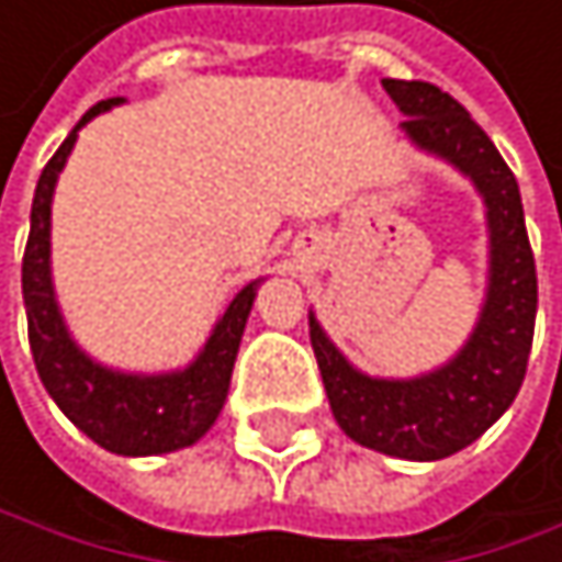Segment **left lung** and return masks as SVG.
I'll return each mask as SVG.
<instances>
[{
    "instance_id": "obj_1",
    "label": "left lung",
    "mask_w": 562,
    "mask_h": 562,
    "mask_svg": "<svg viewBox=\"0 0 562 562\" xmlns=\"http://www.w3.org/2000/svg\"><path fill=\"white\" fill-rule=\"evenodd\" d=\"M406 115L400 130L423 153L457 166L483 195L490 276L463 349L432 373L376 380L359 373L310 313V342L336 423L359 447L400 460H443L480 439L516 400L537 323V262L519 186L473 115L429 82L383 79Z\"/></svg>"
}]
</instances>
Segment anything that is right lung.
I'll use <instances>...</instances> for the list:
<instances>
[{
  "label": "right lung",
  "mask_w": 562,
  "mask_h": 562,
  "mask_svg": "<svg viewBox=\"0 0 562 562\" xmlns=\"http://www.w3.org/2000/svg\"><path fill=\"white\" fill-rule=\"evenodd\" d=\"M119 102L126 99L115 95L95 102L66 136V143L56 149V156L46 162L43 176H38L32 195V216H29V243L22 256V300H25L29 346H32L35 370L46 393L56 400V406L102 450L119 457H156V453L192 447L216 423L229 393L233 363L259 279L233 296V303L213 326L206 346L199 349V356L186 370L156 373V376L119 373L95 363L92 356H86L76 346L53 290V266H49L53 192L76 146L79 130L92 115Z\"/></svg>",
  "instance_id": "obj_1"
}]
</instances>
